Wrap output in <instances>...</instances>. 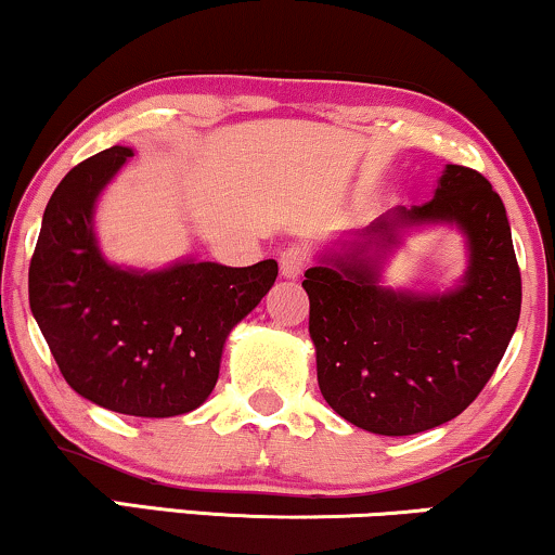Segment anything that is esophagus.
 Segmentation results:
<instances>
[{
	"label": "esophagus",
	"mask_w": 555,
	"mask_h": 555,
	"mask_svg": "<svg viewBox=\"0 0 555 555\" xmlns=\"http://www.w3.org/2000/svg\"><path fill=\"white\" fill-rule=\"evenodd\" d=\"M306 264H309V255H306L304 249H298V246H288V249L280 251V275L283 278L288 280L300 278V272L306 270Z\"/></svg>",
	"instance_id": "esophagus-1"
}]
</instances>
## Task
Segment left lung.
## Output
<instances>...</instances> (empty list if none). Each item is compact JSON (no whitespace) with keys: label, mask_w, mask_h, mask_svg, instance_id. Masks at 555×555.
I'll list each match as a JSON object with an SVG mask.
<instances>
[{"label":"left lung","mask_w":555,"mask_h":555,"mask_svg":"<svg viewBox=\"0 0 555 555\" xmlns=\"http://www.w3.org/2000/svg\"><path fill=\"white\" fill-rule=\"evenodd\" d=\"M424 224L464 236L467 272L448 292L391 289L382 264ZM304 288L321 396L341 420L386 437L427 433L468 409L507 352L522 304L502 197L457 164H444L433 201L339 236Z\"/></svg>","instance_id":"left-lung-1"}]
</instances>
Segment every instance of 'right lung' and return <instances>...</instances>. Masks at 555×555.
<instances>
[{
  "mask_svg": "<svg viewBox=\"0 0 555 555\" xmlns=\"http://www.w3.org/2000/svg\"><path fill=\"white\" fill-rule=\"evenodd\" d=\"M131 156L128 146L105 149L61 180L30 259V311L74 391L111 412L162 420L208 399L225 339L275 285L278 262H111L94 208Z\"/></svg>",
  "mask_w": 555,
  "mask_h": 555,
  "instance_id": "add662e5",
  "label": "right lung"
}]
</instances>
